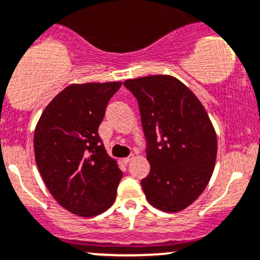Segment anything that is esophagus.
I'll return each mask as SVG.
<instances>
[{"label": "esophagus", "instance_id": "obj_1", "mask_svg": "<svg viewBox=\"0 0 260 260\" xmlns=\"http://www.w3.org/2000/svg\"><path fill=\"white\" fill-rule=\"evenodd\" d=\"M133 157H135V156H133V155H131V156H128V157H124V158H122V162L124 164V165H127V164H129L131 161L133 160Z\"/></svg>", "mask_w": 260, "mask_h": 260}]
</instances>
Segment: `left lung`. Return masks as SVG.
<instances>
[{"instance_id": "1", "label": "left lung", "mask_w": 260, "mask_h": 260, "mask_svg": "<svg viewBox=\"0 0 260 260\" xmlns=\"http://www.w3.org/2000/svg\"><path fill=\"white\" fill-rule=\"evenodd\" d=\"M138 100L151 171L142 179L151 206L164 212L185 210L207 186L217 156V136L194 92L170 75L124 81Z\"/></svg>"}]
</instances>
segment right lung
Returning <instances> with one entry per match:
<instances>
[{"label": "right lung", "mask_w": 260, "mask_h": 260, "mask_svg": "<svg viewBox=\"0 0 260 260\" xmlns=\"http://www.w3.org/2000/svg\"><path fill=\"white\" fill-rule=\"evenodd\" d=\"M120 86V81L70 85L45 107L35 127V161L48 190L81 217L105 212L117 198L123 173L98 129Z\"/></svg>", "instance_id": "right-lung-1"}]
</instances>
